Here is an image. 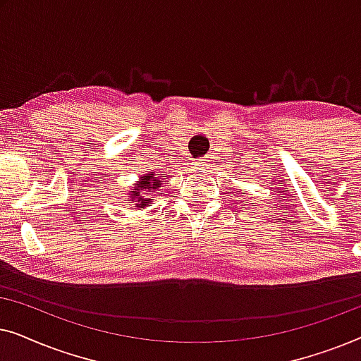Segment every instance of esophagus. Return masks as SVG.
Masks as SVG:
<instances>
[{
	"instance_id": "34e87169",
	"label": "esophagus",
	"mask_w": 361,
	"mask_h": 361,
	"mask_svg": "<svg viewBox=\"0 0 361 361\" xmlns=\"http://www.w3.org/2000/svg\"><path fill=\"white\" fill-rule=\"evenodd\" d=\"M192 166H194V171L204 172L207 169V166H209V161H207V159H197V161L192 162Z\"/></svg>"
}]
</instances>
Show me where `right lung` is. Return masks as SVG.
Instances as JSON below:
<instances>
[{
	"label": "right lung",
	"instance_id": "add662e5",
	"mask_svg": "<svg viewBox=\"0 0 361 361\" xmlns=\"http://www.w3.org/2000/svg\"><path fill=\"white\" fill-rule=\"evenodd\" d=\"M162 182L164 180L154 176V172H146V174L141 176V179L137 180L135 187L130 190V194H128L130 199L128 200H130V204L137 207L140 210L145 209V207H149V204L154 199H146V195L156 194V190H159Z\"/></svg>",
	"mask_w": 361,
	"mask_h": 361
}]
</instances>
